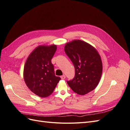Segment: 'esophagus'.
Here are the masks:
<instances>
[{"label":"esophagus","mask_w":130,"mask_h":130,"mask_svg":"<svg viewBox=\"0 0 130 130\" xmlns=\"http://www.w3.org/2000/svg\"><path fill=\"white\" fill-rule=\"evenodd\" d=\"M60 78H61V79H65V75H62V76H61L60 77Z\"/></svg>","instance_id":"esophagus-1"}]
</instances>
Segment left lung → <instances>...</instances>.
<instances>
[{"instance_id":"1","label":"left lung","mask_w":130,"mask_h":130,"mask_svg":"<svg viewBox=\"0 0 130 130\" xmlns=\"http://www.w3.org/2000/svg\"><path fill=\"white\" fill-rule=\"evenodd\" d=\"M65 52L75 68V76L68 81L75 93L85 95L98 85L103 71L101 57L93 46L84 41L76 39L65 44Z\"/></svg>"}]
</instances>
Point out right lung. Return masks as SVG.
<instances>
[{"label": "right lung", "instance_id": "right-lung-1", "mask_svg": "<svg viewBox=\"0 0 130 130\" xmlns=\"http://www.w3.org/2000/svg\"><path fill=\"white\" fill-rule=\"evenodd\" d=\"M56 45H39L30 54L24 65L23 76L26 86L40 97L51 94L61 78L56 76L51 59Z\"/></svg>", "mask_w": 130, "mask_h": 130}]
</instances>
